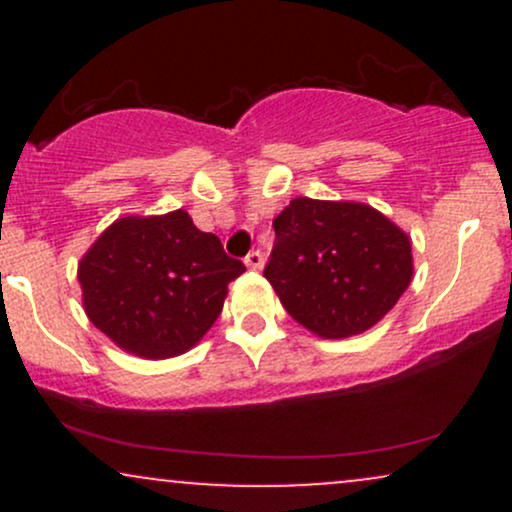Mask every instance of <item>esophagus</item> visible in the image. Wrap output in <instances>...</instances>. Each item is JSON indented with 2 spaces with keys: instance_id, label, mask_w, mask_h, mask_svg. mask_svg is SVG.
Returning <instances> with one entry per match:
<instances>
[{
  "instance_id": "obj_1",
  "label": "esophagus",
  "mask_w": 512,
  "mask_h": 512,
  "mask_svg": "<svg viewBox=\"0 0 512 512\" xmlns=\"http://www.w3.org/2000/svg\"><path fill=\"white\" fill-rule=\"evenodd\" d=\"M245 264H248L250 269H262L264 255L260 250H252V252H248V257H245Z\"/></svg>"
}]
</instances>
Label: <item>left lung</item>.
<instances>
[{
  "instance_id": "obj_1",
  "label": "left lung",
  "mask_w": 512,
  "mask_h": 512,
  "mask_svg": "<svg viewBox=\"0 0 512 512\" xmlns=\"http://www.w3.org/2000/svg\"><path fill=\"white\" fill-rule=\"evenodd\" d=\"M274 233L264 276L286 313L317 337L370 330L414 276L409 236L368 204L296 197Z\"/></svg>"
}]
</instances>
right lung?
<instances>
[{
  "mask_svg": "<svg viewBox=\"0 0 512 512\" xmlns=\"http://www.w3.org/2000/svg\"><path fill=\"white\" fill-rule=\"evenodd\" d=\"M245 264L223 252L185 209L125 216L98 236L79 262L88 320L127 354H185L221 315L228 284Z\"/></svg>",
  "mask_w": 512,
  "mask_h": 512,
  "instance_id": "obj_1",
  "label": "right lung"
}]
</instances>
